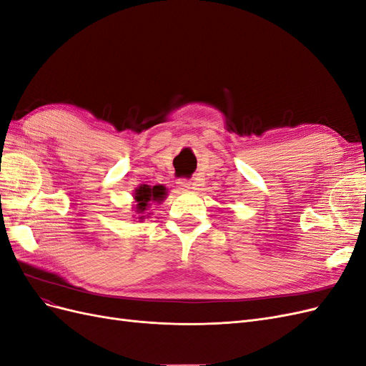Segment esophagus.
Masks as SVG:
<instances>
[{
	"instance_id": "esophagus-1",
	"label": "esophagus",
	"mask_w": 366,
	"mask_h": 366,
	"mask_svg": "<svg viewBox=\"0 0 366 366\" xmlns=\"http://www.w3.org/2000/svg\"><path fill=\"white\" fill-rule=\"evenodd\" d=\"M177 187H179V189H180L182 192H187V191L192 189V183H191L189 180L182 179V180L177 182Z\"/></svg>"
}]
</instances>
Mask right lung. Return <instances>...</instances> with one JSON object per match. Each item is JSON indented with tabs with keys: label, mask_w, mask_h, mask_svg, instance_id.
<instances>
[{
	"label": "right lung",
	"mask_w": 366,
	"mask_h": 366,
	"mask_svg": "<svg viewBox=\"0 0 366 366\" xmlns=\"http://www.w3.org/2000/svg\"><path fill=\"white\" fill-rule=\"evenodd\" d=\"M166 195H168V191L163 184H156V186H149V184H140L136 187L134 192H132V203H134V209L139 221H143L145 218H149L151 212H148L152 203L160 204Z\"/></svg>",
	"instance_id": "right-lung-1"
}]
</instances>
